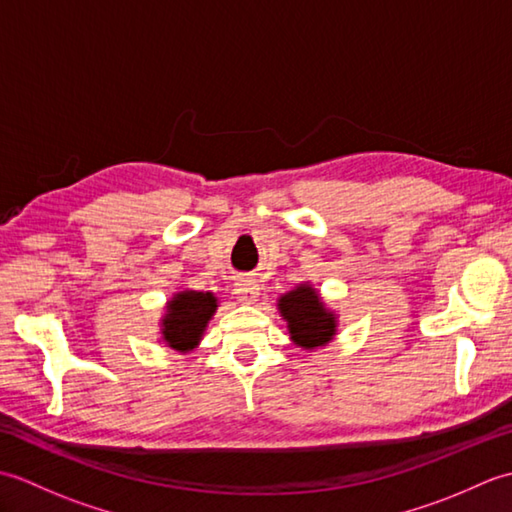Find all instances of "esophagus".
<instances>
[{
    "label": "esophagus",
    "mask_w": 512,
    "mask_h": 512,
    "mask_svg": "<svg viewBox=\"0 0 512 512\" xmlns=\"http://www.w3.org/2000/svg\"><path fill=\"white\" fill-rule=\"evenodd\" d=\"M257 295H259V288L257 284H253V281H239V284H235V297L242 303L257 301Z\"/></svg>",
    "instance_id": "obj_1"
}]
</instances>
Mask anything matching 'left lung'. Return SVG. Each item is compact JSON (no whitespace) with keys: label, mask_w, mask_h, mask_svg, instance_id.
I'll list each match as a JSON object with an SVG mask.
<instances>
[{"label":"left lung","mask_w":512,"mask_h":512,"mask_svg":"<svg viewBox=\"0 0 512 512\" xmlns=\"http://www.w3.org/2000/svg\"><path fill=\"white\" fill-rule=\"evenodd\" d=\"M279 314L288 323L290 339L303 350L328 345L336 334V314L325 308L319 292L301 284L277 301Z\"/></svg>","instance_id":"1"}]
</instances>
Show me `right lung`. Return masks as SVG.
<instances>
[{
  "instance_id": "obj_1",
  "label": "right lung",
  "mask_w": 512,
  "mask_h": 512,
  "mask_svg": "<svg viewBox=\"0 0 512 512\" xmlns=\"http://www.w3.org/2000/svg\"><path fill=\"white\" fill-rule=\"evenodd\" d=\"M217 310L213 292L182 290L167 303L165 317L160 319V334L167 347L189 352L200 343L202 334Z\"/></svg>"
}]
</instances>
